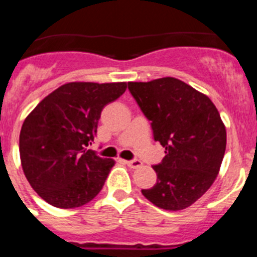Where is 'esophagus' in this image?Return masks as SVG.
<instances>
[{
	"label": "esophagus",
	"mask_w": 257,
	"mask_h": 257,
	"mask_svg": "<svg viewBox=\"0 0 257 257\" xmlns=\"http://www.w3.org/2000/svg\"><path fill=\"white\" fill-rule=\"evenodd\" d=\"M126 165L130 167V169H138L140 166H143V162L139 160H133V161H126Z\"/></svg>",
	"instance_id": "34e87169"
}]
</instances>
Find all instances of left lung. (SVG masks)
I'll return each instance as SVG.
<instances>
[{
  "label": "left lung",
  "instance_id": "obj_1",
  "mask_svg": "<svg viewBox=\"0 0 257 257\" xmlns=\"http://www.w3.org/2000/svg\"><path fill=\"white\" fill-rule=\"evenodd\" d=\"M128 90L166 153L153 166L157 183L143 196L167 211L189 207L210 189L224 158L226 130L219 110L207 95L174 77L128 82Z\"/></svg>",
  "mask_w": 257,
  "mask_h": 257
}]
</instances>
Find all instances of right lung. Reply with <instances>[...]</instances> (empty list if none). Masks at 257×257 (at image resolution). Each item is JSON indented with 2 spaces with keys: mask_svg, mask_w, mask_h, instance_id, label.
<instances>
[{
  "mask_svg": "<svg viewBox=\"0 0 257 257\" xmlns=\"http://www.w3.org/2000/svg\"><path fill=\"white\" fill-rule=\"evenodd\" d=\"M126 88V82L65 83L27 115L19 138L22 167L47 203L81 207L103 189L114 161L87 147L94 142L103 108Z\"/></svg>",
  "mask_w": 257,
  "mask_h": 257,
  "instance_id": "add662e5",
  "label": "right lung"
}]
</instances>
